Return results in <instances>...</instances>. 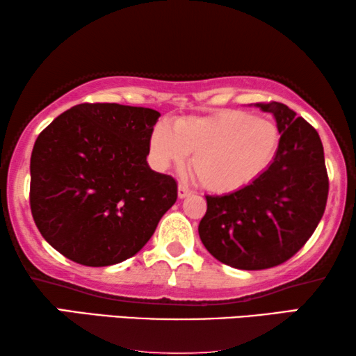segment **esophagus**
<instances>
[{"mask_svg":"<svg viewBox=\"0 0 356 356\" xmlns=\"http://www.w3.org/2000/svg\"><path fill=\"white\" fill-rule=\"evenodd\" d=\"M193 191H191L188 187H185V185H179V198H187V196H190Z\"/></svg>","mask_w":356,"mask_h":356,"instance_id":"34e87169","label":"esophagus"}]
</instances>
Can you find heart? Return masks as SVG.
<instances>
[{"label": "heart", "mask_w": 356, "mask_h": 356, "mask_svg": "<svg viewBox=\"0 0 356 356\" xmlns=\"http://www.w3.org/2000/svg\"><path fill=\"white\" fill-rule=\"evenodd\" d=\"M280 144L274 122L241 111L177 118L174 127H155L150 149L160 168H191L206 188L233 191L258 179L270 166Z\"/></svg>", "instance_id": "b5f03b06"}]
</instances>
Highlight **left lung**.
<instances>
[{"instance_id": "8db88e82", "label": "left lung", "mask_w": 356, "mask_h": 356, "mask_svg": "<svg viewBox=\"0 0 356 356\" xmlns=\"http://www.w3.org/2000/svg\"><path fill=\"white\" fill-rule=\"evenodd\" d=\"M255 106L275 118L277 154L245 187L206 196L207 211L198 227L213 258L245 270L277 266L295 255L323 217L330 190L317 129L282 103Z\"/></svg>"}]
</instances>
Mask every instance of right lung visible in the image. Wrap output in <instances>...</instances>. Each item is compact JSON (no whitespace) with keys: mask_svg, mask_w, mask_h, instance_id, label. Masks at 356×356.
<instances>
[{"mask_svg":"<svg viewBox=\"0 0 356 356\" xmlns=\"http://www.w3.org/2000/svg\"><path fill=\"white\" fill-rule=\"evenodd\" d=\"M160 112L83 103L39 134L30 206L50 245L83 266H111L143 249L177 200V182L147 163Z\"/></svg>","mask_w":356,"mask_h":356,"instance_id":"right-lung-1","label":"right lung"}]
</instances>
